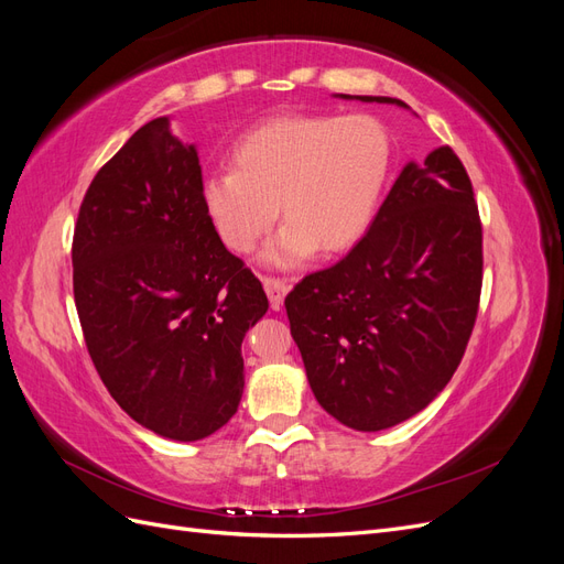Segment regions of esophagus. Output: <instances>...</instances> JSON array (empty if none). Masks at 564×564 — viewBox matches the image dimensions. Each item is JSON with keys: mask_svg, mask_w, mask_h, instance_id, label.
<instances>
[{"mask_svg": "<svg viewBox=\"0 0 564 564\" xmlns=\"http://www.w3.org/2000/svg\"><path fill=\"white\" fill-rule=\"evenodd\" d=\"M261 282H263V289H265L272 308H280L286 292H289V282L282 278H272V275H263Z\"/></svg>", "mask_w": 564, "mask_h": 564, "instance_id": "1", "label": "esophagus"}]
</instances>
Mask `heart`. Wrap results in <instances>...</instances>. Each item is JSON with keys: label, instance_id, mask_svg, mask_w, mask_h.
<instances>
[{"label": "heart", "instance_id": "obj_1", "mask_svg": "<svg viewBox=\"0 0 564 564\" xmlns=\"http://www.w3.org/2000/svg\"><path fill=\"white\" fill-rule=\"evenodd\" d=\"M392 150L369 115H282L249 129L232 148V169L202 181V207L235 253H251L278 220L272 265H299L319 249H350L379 209Z\"/></svg>", "mask_w": 564, "mask_h": 564}]
</instances>
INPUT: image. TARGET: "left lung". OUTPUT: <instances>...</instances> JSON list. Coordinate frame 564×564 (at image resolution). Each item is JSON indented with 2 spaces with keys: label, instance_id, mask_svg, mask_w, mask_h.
<instances>
[{
  "label": "left lung",
  "instance_id": "obj_1",
  "mask_svg": "<svg viewBox=\"0 0 564 564\" xmlns=\"http://www.w3.org/2000/svg\"><path fill=\"white\" fill-rule=\"evenodd\" d=\"M480 292V212L464 162L442 145L402 169L348 256L284 299L317 402L365 433L419 414L460 365Z\"/></svg>",
  "mask_w": 564,
  "mask_h": 564
}]
</instances>
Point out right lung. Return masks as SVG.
I'll list each match as a JSON object with an SVG mask.
<instances>
[{"mask_svg":"<svg viewBox=\"0 0 564 564\" xmlns=\"http://www.w3.org/2000/svg\"><path fill=\"white\" fill-rule=\"evenodd\" d=\"M199 191L195 145L158 117L98 169L73 237L75 305L100 381L135 423L181 442L237 412L242 338L268 311Z\"/></svg>","mask_w":564,"mask_h":564,"instance_id":"1","label":"right lung"}]
</instances>
